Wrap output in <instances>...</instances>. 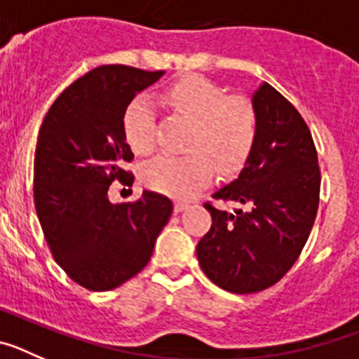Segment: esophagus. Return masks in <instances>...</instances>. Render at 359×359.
Instances as JSON below:
<instances>
[{
    "label": "esophagus",
    "mask_w": 359,
    "mask_h": 359,
    "mask_svg": "<svg viewBox=\"0 0 359 359\" xmlns=\"http://www.w3.org/2000/svg\"><path fill=\"white\" fill-rule=\"evenodd\" d=\"M187 207H189L187 201H174V212H183Z\"/></svg>",
    "instance_id": "esophagus-1"
}]
</instances>
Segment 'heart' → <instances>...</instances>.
Returning <instances> with one entry per match:
<instances>
[{
  "label": "heart",
  "mask_w": 359,
  "mask_h": 359,
  "mask_svg": "<svg viewBox=\"0 0 359 359\" xmlns=\"http://www.w3.org/2000/svg\"><path fill=\"white\" fill-rule=\"evenodd\" d=\"M167 102L192 122L183 156L161 154L142 169L149 189L176 198H189L212 182L239 174L248 161L257 135L259 111L248 97L230 95L203 77H185L167 90ZM123 136L136 154H149L158 144L160 122L149 95H136L122 116Z\"/></svg>",
  "instance_id": "b5f03b06"
}]
</instances>
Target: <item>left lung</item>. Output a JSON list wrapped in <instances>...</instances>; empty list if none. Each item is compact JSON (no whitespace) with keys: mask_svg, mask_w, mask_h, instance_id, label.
Wrapping results in <instances>:
<instances>
[{"mask_svg":"<svg viewBox=\"0 0 359 359\" xmlns=\"http://www.w3.org/2000/svg\"><path fill=\"white\" fill-rule=\"evenodd\" d=\"M259 135L239 177L212 194L248 210H219L198 243V261L215 286L248 294L268 290L293 268L315 224L320 167L306 120L268 82L253 95Z\"/></svg>","mask_w":359,"mask_h":359,"instance_id":"1","label":"left lung"}]
</instances>
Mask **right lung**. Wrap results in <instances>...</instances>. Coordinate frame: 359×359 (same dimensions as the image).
<instances>
[{"instance_id":"right-lung-1","label":"right lung","mask_w":359,"mask_h":359,"mask_svg":"<svg viewBox=\"0 0 359 359\" xmlns=\"http://www.w3.org/2000/svg\"><path fill=\"white\" fill-rule=\"evenodd\" d=\"M163 72L123 65L95 68L69 84L41 123L34 158V203L53 259L90 291L122 286L147 266L156 237L172 214L167 196L145 190L140 199L111 205L107 190L135 154L122 116L136 91Z\"/></svg>"}]
</instances>
